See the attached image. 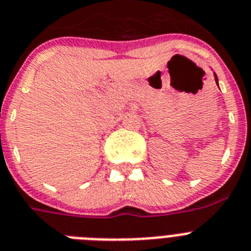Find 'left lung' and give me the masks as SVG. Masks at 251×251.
<instances>
[{"instance_id": "1", "label": "left lung", "mask_w": 251, "mask_h": 251, "mask_svg": "<svg viewBox=\"0 0 251 251\" xmlns=\"http://www.w3.org/2000/svg\"><path fill=\"white\" fill-rule=\"evenodd\" d=\"M214 77H216V83H217V85H218V79H217V75H214Z\"/></svg>"}]
</instances>
